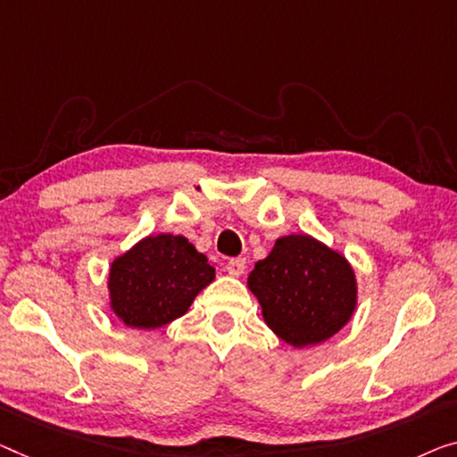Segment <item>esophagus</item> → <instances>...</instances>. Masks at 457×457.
<instances>
[{
	"label": "esophagus",
	"instance_id": "34e87169",
	"mask_svg": "<svg viewBox=\"0 0 457 457\" xmlns=\"http://www.w3.org/2000/svg\"><path fill=\"white\" fill-rule=\"evenodd\" d=\"M226 270L231 277H240L244 270H246V258H231L226 264Z\"/></svg>",
	"mask_w": 457,
	"mask_h": 457
}]
</instances>
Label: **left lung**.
I'll list each match as a JSON object with an SVG mask.
<instances>
[{
  "mask_svg": "<svg viewBox=\"0 0 457 457\" xmlns=\"http://www.w3.org/2000/svg\"><path fill=\"white\" fill-rule=\"evenodd\" d=\"M248 287L264 322L291 346L318 345L343 328L355 312V272L345 256L312 236L278 237L254 264Z\"/></svg>",
  "mask_w": 457,
  "mask_h": 457,
  "instance_id": "obj_1",
  "label": "left lung"
}]
</instances>
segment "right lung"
Returning <instances> with one entry per match:
<instances>
[{
  "label": "right lung",
  "instance_id": "1",
  "mask_svg": "<svg viewBox=\"0 0 457 457\" xmlns=\"http://www.w3.org/2000/svg\"><path fill=\"white\" fill-rule=\"evenodd\" d=\"M213 278L207 256L185 236H149L112 262L111 305L127 326L160 328L187 314Z\"/></svg>",
  "mask_w": 457,
  "mask_h": 457
}]
</instances>
